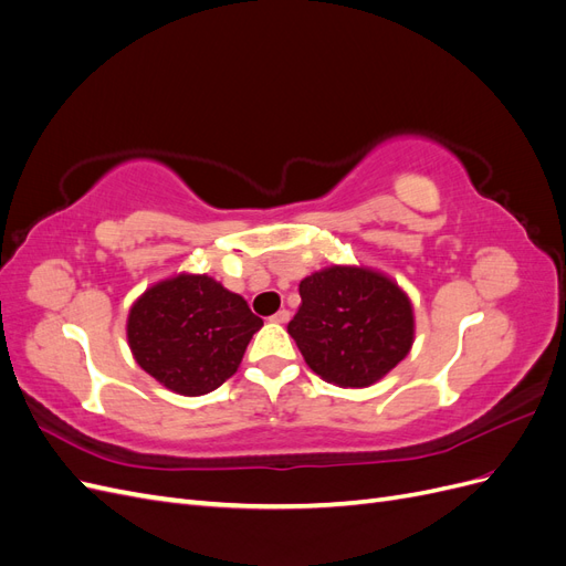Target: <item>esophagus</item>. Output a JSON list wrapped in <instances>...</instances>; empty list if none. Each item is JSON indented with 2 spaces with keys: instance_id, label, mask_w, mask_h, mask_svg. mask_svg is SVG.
Here are the masks:
<instances>
[{
  "instance_id": "obj_1",
  "label": "esophagus",
  "mask_w": 566,
  "mask_h": 566,
  "mask_svg": "<svg viewBox=\"0 0 566 566\" xmlns=\"http://www.w3.org/2000/svg\"><path fill=\"white\" fill-rule=\"evenodd\" d=\"M271 321H273V323H287V321H290V312H287V310H279L276 314L271 316Z\"/></svg>"
}]
</instances>
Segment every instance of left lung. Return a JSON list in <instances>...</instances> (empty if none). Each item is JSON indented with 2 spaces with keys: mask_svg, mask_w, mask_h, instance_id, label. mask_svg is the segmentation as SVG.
Segmentation results:
<instances>
[{
  "mask_svg": "<svg viewBox=\"0 0 566 566\" xmlns=\"http://www.w3.org/2000/svg\"><path fill=\"white\" fill-rule=\"evenodd\" d=\"M287 333L310 368L339 387H368L413 345V306L382 273L331 266L300 283Z\"/></svg>",
  "mask_w": 566,
  "mask_h": 566,
  "instance_id": "8db88e82",
  "label": "left lung"
}]
</instances>
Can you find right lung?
<instances>
[{
  "label": "right lung",
  "instance_id": "right-lung-1",
  "mask_svg": "<svg viewBox=\"0 0 566 566\" xmlns=\"http://www.w3.org/2000/svg\"><path fill=\"white\" fill-rule=\"evenodd\" d=\"M264 321L210 276L163 281L134 302L127 318L132 354L148 375L184 397L224 385Z\"/></svg>",
  "mask_w": 566,
  "mask_h": 566
}]
</instances>
